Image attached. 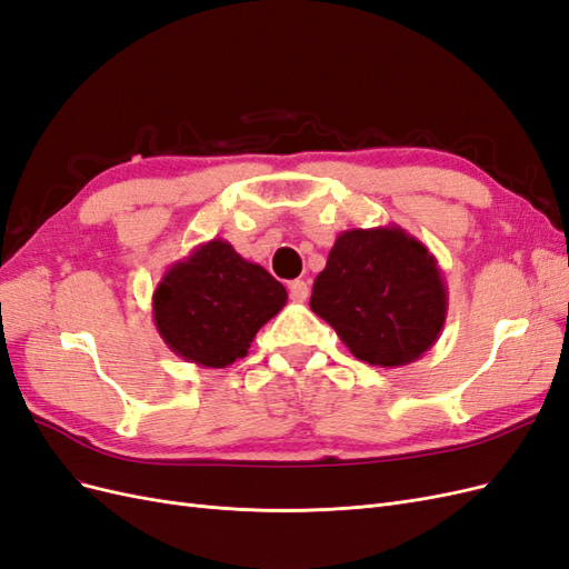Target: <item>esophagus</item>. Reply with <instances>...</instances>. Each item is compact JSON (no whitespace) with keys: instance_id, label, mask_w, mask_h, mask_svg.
<instances>
[{"instance_id":"esophagus-1","label":"esophagus","mask_w":569,"mask_h":569,"mask_svg":"<svg viewBox=\"0 0 569 569\" xmlns=\"http://www.w3.org/2000/svg\"><path fill=\"white\" fill-rule=\"evenodd\" d=\"M289 297H291V301H306L308 299V284L303 280H291L289 282Z\"/></svg>"}]
</instances>
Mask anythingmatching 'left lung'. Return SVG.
Instances as JSON below:
<instances>
[{
  "label": "left lung",
  "instance_id": "left-lung-1",
  "mask_svg": "<svg viewBox=\"0 0 569 569\" xmlns=\"http://www.w3.org/2000/svg\"><path fill=\"white\" fill-rule=\"evenodd\" d=\"M311 311L358 360L401 368L435 347L449 291L437 258L403 228H353L335 239Z\"/></svg>",
  "mask_w": 569,
  "mask_h": 569
}]
</instances>
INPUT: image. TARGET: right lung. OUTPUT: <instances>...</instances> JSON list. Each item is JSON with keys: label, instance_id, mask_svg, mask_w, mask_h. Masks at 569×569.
<instances>
[{"label": "right lung", "instance_id": "right-lung-1", "mask_svg": "<svg viewBox=\"0 0 569 569\" xmlns=\"http://www.w3.org/2000/svg\"><path fill=\"white\" fill-rule=\"evenodd\" d=\"M284 303L287 289L266 268L211 239L166 270L151 311L170 351L201 368H228Z\"/></svg>", "mask_w": 569, "mask_h": 569}]
</instances>
